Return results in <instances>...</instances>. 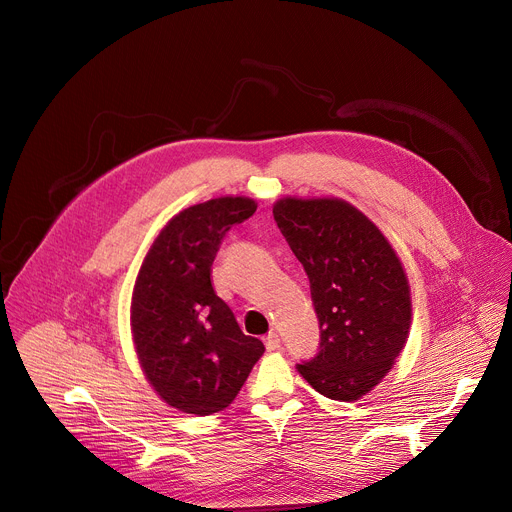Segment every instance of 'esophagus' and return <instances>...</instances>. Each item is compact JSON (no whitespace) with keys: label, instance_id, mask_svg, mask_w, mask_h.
<instances>
[{"label":"esophagus","instance_id":"esophagus-1","mask_svg":"<svg viewBox=\"0 0 512 512\" xmlns=\"http://www.w3.org/2000/svg\"><path fill=\"white\" fill-rule=\"evenodd\" d=\"M263 342H265V348H267L269 352H273V350H279V348H281V340H279L277 332H269V334L263 338Z\"/></svg>","mask_w":512,"mask_h":512}]
</instances>
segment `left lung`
<instances>
[{
	"mask_svg": "<svg viewBox=\"0 0 512 512\" xmlns=\"http://www.w3.org/2000/svg\"><path fill=\"white\" fill-rule=\"evenodd\" d=\"M273 218L310 279L318 354L298 373L324 397L356 401L377 387L411 326L405 269L358 208L340 198H281Z\"/></svg>",
	"mask_w": 512,
	"mask_h": 512,
	"instance_id": "1",
	"label": "left lung"
}]
</instances>
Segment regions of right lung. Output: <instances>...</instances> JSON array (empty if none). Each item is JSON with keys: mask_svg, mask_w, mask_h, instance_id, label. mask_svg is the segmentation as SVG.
Wrapping results in <instances>:
<instances>
[{"mask_svg": "<svg viewBox=\"0 0 512 512\" xmlns=\"http://www.w3.org/2000/svg\"><path fill=\"white\" fill-rule=\"evenodd\" d=\"M257 210L245 196L178 212L145 255L131 298V332L145 379L174 409L210 415L233 403L265 352L214 294L212 261L233 225Z\"/></svg>", "mask_w": 512, "mask_h": 512, "instance_id": "add662e5", "label": "right lung"}]
</instances>
